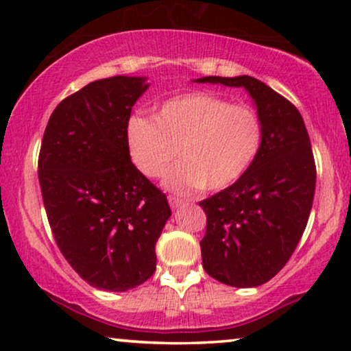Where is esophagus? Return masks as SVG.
<instances>
[{"label": "esophagus", "instance_id": "esophagus-1", "mask_svg": "<svg viewBox=\"0 0 351 351\" xmlns=\"http://www.w3.org/2000/svg\"><path fill=\"white\" fill-rule=\"evenodd\" d=\"M168 203H170V206L173 209H176V208H180L184 201L181 198H176V196H168Z\"/></svg>", "mask_w": 351, "mask_h": 351}]
</instances>
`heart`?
<instances>
[{
	"mask_svg": "<svg viewBox=\"0 0 351 351\" xmlns=\"http://www.w3.org/2000/svg\"><path fill=\"white\" fill-rule=\"evenodd\" d=\"M264 125L249 106L208 92L168 99L155 119L135 115L127 123L130 158L147 178H165L176 193L206 188L221 191L237 183L256 162L263 147Z\"/></svg>",
	"mask_w": 351,
	"mask_h": 351,
	"instance_id": "heart-1",
	"label": "heart"
}]
</instances>
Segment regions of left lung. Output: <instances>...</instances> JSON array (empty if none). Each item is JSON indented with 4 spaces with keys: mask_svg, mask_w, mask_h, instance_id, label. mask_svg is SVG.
<instances>
[{
    "mask_svg": "<svg viewBox=\"0 0 351 351\" xmlns=\"http://www.w3.org/2000/svg\"><path fill=\"white\" fill-rule=\"evenodd\" d=\"M245 88L264 125L259 155L237 183L199 206L206 213L203 267L231 287L271 280L295 251L315 193V162L300 112L251 75L196 79Z\"/></svg>",
    "mask_w": 351,
    "mask_h": 351,
    "instance_id": "left-lung-1",
    "label": "left lung"
}]
</instances>
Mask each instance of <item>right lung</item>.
<instances>
[{
  "label": "right lung",
  "mask_w": 351,
  "mask_h": 351,
  "mask_svg": "<svg viewBox=\"0 0 351 351\" xmlns=\"http://www.w3.org/2000/svg\"><path fill=\"white\" fill-rule=\"evenodd\" d=\"M147 88V77L94 80L56 107L43 136L39 184L52 234L71 267L102 291L150 279L171 216L128 152V119Z\"/></svg>",
  "instance_id": "obj_1"
}]
</instances>
